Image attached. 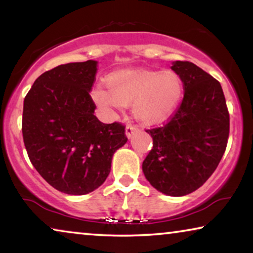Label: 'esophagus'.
Wrapping results in <instances>:
<instances>
[{"mask_svg": "<svg viewBox=\"0 0 253 253\" xmlns=\"http://www.w3.org/2000/svg\"><path fill=\"white\" fill-rule=\"evenodd\" d=\"M138 131V127L137 126H127L126 127V136L129 138L132 137L134 133H136Z\"/></svg>", "mask_w": 253, "mask_h": 253, "instance_id": "1", "label": "esophagus"}]
</instances>
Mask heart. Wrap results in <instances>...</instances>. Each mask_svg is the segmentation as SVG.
Listing matches in <instances>:
<instances>
[{
  "label": "heart",
  "mask_w": 253,
  "mask_h": 253,
  "mask_svg": "<svg viewBox=\"0 0 253 253\" xmlns=\"http://www.w3.org/2000/svg\"><path fill=\"white\" fill-rule=\"evenodd\" d=\"M107 88L96 85L91 91L93 102L105 112L130 106L138 122L146 126L170 117L182 101L184 84L172 70H121L106 79Z\"/></svg>",
  "instance_id": "heart-1"
}]
</instances>
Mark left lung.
Returning a JSON list of instances; mask_svg holds the SVG:
<instances>
[{
	"instance_id": "obj_1",
	"label": "left lung",
	"mask_w": 253,
	"mask_h": 253,
	"mask_svg": "<svg viewBox=\"0 0 253 253\" xmlns=\"http://www.w3.org/2000/svg\"><path fill=\"white\" fill-rule=\"evenodd\" d=\"M181 76L184 98L165 126L146 130L153 148L143 162L150 184L167 196L181 197L200 188L226 151L229 113L220 83L191 62L170 67Z\"/></svg>"
}]
</instances>
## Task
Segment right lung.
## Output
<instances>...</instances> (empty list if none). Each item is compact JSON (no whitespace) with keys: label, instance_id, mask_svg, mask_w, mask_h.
Masks as SVG:
<instances>
[{"label":"right lung","instance_id":"obj_1","mask_svg":"<svg viewBox=\"0 0 253 253\" xmlns=\"http://www.w3.org/2000/svg\"><path fill=\"white\" fill-rule=\"evenodd\" d=\"M98 62L61 64L37 78L24 99L23 138L33 167L58 191L82 196L108 177L126 127L94 115L89 95Z\"/></svg>","mask_w":253,"mask_h":253}]
</instances>
